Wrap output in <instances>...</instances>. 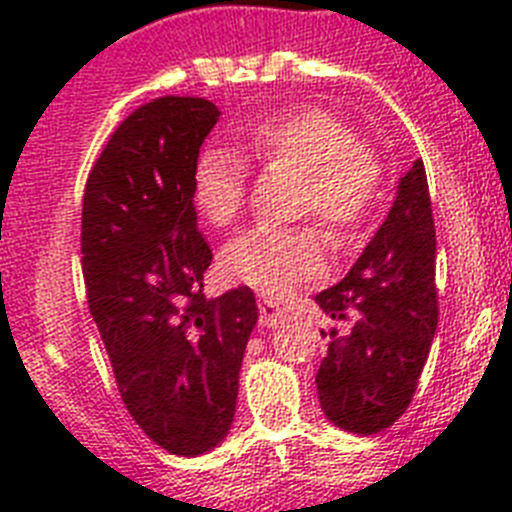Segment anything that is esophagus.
<instances>
[{
	"label": "esophagus",
	"mask_w": 512,
	"mask_h": 512,
	"mask_svg": "<svg viewBox=\"0 0 512 512\" xmlns=\"http://www.w3.org/2000/svg\"><path fill=\"white\" fill-rule=\"evenodd\" d=\"M284 320V307L279 302H274L271 297H261L259 300V323L271 328Z\"/></svg>",
	"instance_id": "esophagus-1"
}]
</instances>
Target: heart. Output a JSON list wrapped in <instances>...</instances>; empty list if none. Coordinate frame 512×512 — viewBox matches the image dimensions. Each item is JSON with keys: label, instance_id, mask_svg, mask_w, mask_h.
Masks as SVG:
<instances>
[{"label": "heart", "instance_id": "heart-1", "mask_svg": "<svg viewBox=\"0 0 512 512\" xmlns=\"http://www.w3.org/2000/svg\"><path fill=\"white\" fill-rule=\"evenodd\" d=\"M241 148L261 166L300 171L295 215H310L336 246H351L379 205L384 164L361 143L346 120L305 107L269 115L241 133ZM248 197V169L228 151L202 153L192 169V202L215 228L241 215ZM230 277L264 295L282 297L323 269V238L315 225H256L225 246Z\"/></svg>", "mask_w": 512, "mask_h": 512}]
</instances>
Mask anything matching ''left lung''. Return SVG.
I'll return each mask as SVG.
<instances>
[{"label":"left lung","instance_id":"8db88e82","mask_svg":"<svg viewBox=\"0 0 512 512\" xmlns=\"http://www.w3.org/2000/svg\"><path fill=\"white\" fill-rule=\"evenodd\" d=\"M315 305L333 320L320 330L328 338L315 377L320 408L343 431L390 428L418 390L438 325L436 228L420 158L359 261Z\"/></svg>","mask_w":512,"mask_h":512}]
</instances>
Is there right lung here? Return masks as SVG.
<instances>
[{
    "label": "right lung",
    "instance_id": "add662e5",
    "mask_svg": "<svg viewBox=\"0 0 512 512\" xmlns=\"http://www.w3.org/2000/svg\"><path fill=\"white\" fill-rule=\"evenodd\" d=\"M220 110L202 97L140 104L110 135L81 205V269L117 390L176 456L230 431L238 372L259 320L248 287L202 295L212 251L197 230L192 169Z\"/></svg>",
    "mask_w": 512,
    "mask_h": 512
}]
</instances>
